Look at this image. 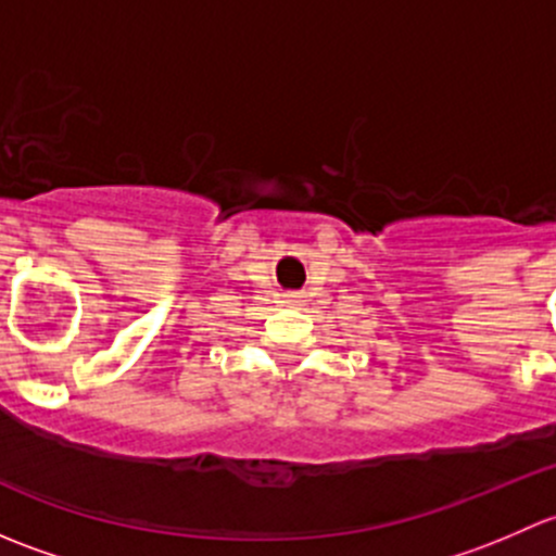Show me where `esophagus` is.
<instances>
[{
    "label": "esophagus",
    "instance_id": "esophagus-1",
    "mask_svg": "<svg viewBox=\"0 0 556 556\" xmlns=\"http://www.w3.org/2000/svg\"><path fill=\"white\" fill-rule=\"evenodd\" d=\"M290 299H299V295H290Z\"/></svg>",
    "mask_w": 556,
    "mask_h": 556
}]
</instances>
